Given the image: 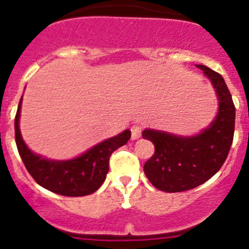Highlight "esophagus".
I'll return each instance as SVG.
<instances>
[{
	"label": "esophagus",
	"instance_id": "34e87169",
	"mask_svg": "<svg viewBox=\"0 0 249 249\" xmlns=\"http://www.w3.org/2000/svg\"><path fill=\"white\" fill-rule=\"evenodd\" d=\"M143 125L142 124H135L131 126V139L137 140L141 137V134H142Z\"/></svg>",
	"mask_w": 249,
	"mask_h": 249
}]
</instances>
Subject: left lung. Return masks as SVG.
Masks as SVG:
<instances>
[{
  "mask_svg": "<svg viewBox=\"0 0 249 249\" xmlns=\"http://www.w3.org/2000/svg\"><path fill=\"white\" fill-rule=\"evenodd\" d=\"M210 78L219 100V109L201 134L182 137L157 130H144L143 139L154 143L155 152L143 170L157 189L178 193L193 189L219 171L233 140L235 105L224 78L203 65H196Z\"/></svg>",
  "mask_w": 249,
  "mask_h": 249,
  "instance_id": "1",
  "label": "left lung"
}]
</instances>
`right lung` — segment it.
Listing matches in <instances>:
<instances>
[{"label": "right lung", "instance_id": "right-lung-1", "mask_svg": "<svg viewBox=\"0 0 249 249\" xmlns=\"http://www.w3.org/2000/svg\"><path fill=\"white\" fill-rule=\"evenodd\" d=\"M21 99L14 120L16 143L25 167L41 187L64 196H85L96 192L106 179L109 157L115 149L127 143L131 131L125 130L118 136L99 143L80 157L66 161H54L32 153L22 141L19 129Z\"/></svg>", "mask_w": 249, "mask_h": 249}]
</instances>
